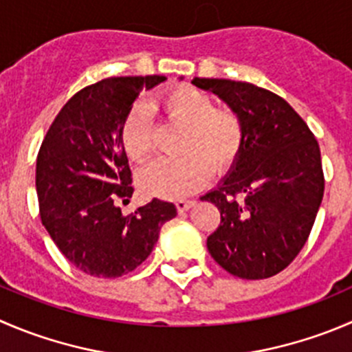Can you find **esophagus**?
<instances>
[{
	"label": "esophagus",
	"instance_id": "34e87169",
	"mask_svg": "<svg viewBox=\"0 0 352 352\" xmlns=\"http://www.w3.org/2000/svg\"><path fill=\"white\" fill-rule=\"evenodd\" d=\"M175 206H177V210H179L180 213H182V211H187L190 206H194V201H190V199H179L175 203Z\"/></svg>",
	"mask_w": 352,
	"mask_h": 352
}]
</instances>
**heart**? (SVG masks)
Segmentation results:
<instances>
[{"label": "heart", "mask_w": 352, "mask_h": 352, "mask_svg": "<svg viewBox=\"0 0 352 352\" xmlns=\"http://www.w3.org/2000/svg\"><path fill=\"white\" fill-rule=\"evenodd\" d=\"M153 110L173 124L184 125L179 158H158L139 172L138 186L146 196L179 199L206 184L208 177L223 175L241 158L245 142L242 115L230 107H217L213 96L189 84L168 87L153 100ZM125 156L142 163L155 149L148 111L135 104L120 125Z\"/></svg>", "instance_id": "b5f03b06"}]
</instances>
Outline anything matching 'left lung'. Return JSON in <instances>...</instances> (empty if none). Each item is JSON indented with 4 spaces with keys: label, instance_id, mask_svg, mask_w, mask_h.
I'll return each mask as SVG.
<instances>
[{
    "label": "left lung",
    "instance_id": "left-lung-1",
    "mask_svg": "<svg viewBox=\"0 0 352 352\" xmlns=\"http://www.w3.org/2000/svg\"><path fill=\"white\" fill-rule=\"evenodd\" d=\"M242 115L245 142L227 179L201 199L220 211L211 258L248 280L274 277L306 244L325 189L320 146L306 122L275 93L249 82L194 78Z\"/></svg>",
    "mask_w": 352,
    "mask_h": 352
}]
</instances>
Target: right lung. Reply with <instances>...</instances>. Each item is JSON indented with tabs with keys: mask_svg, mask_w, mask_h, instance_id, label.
I'll return each mask as SVG.
<instances>
[{
	"mask_svg": "<svg viewBox=\"0 0 352 352\" xmlns=\"http://www.w3.org/2000/svg\"><path fill=\"white\" fill-rule=\"evenodd\" d=\"M163 75L108 77L75 93L43 139L36 165L41 221L61 254L100 278L131 274L151 254L160 228L177 214L153 199L124 217L118 201L134 192L120 125L141 87Z\"/></svg>",
	"mask_w": 352,
	"mask_h": 352,
	"instance_id": "1",
	"label": "right lung"
}]
</instances>
